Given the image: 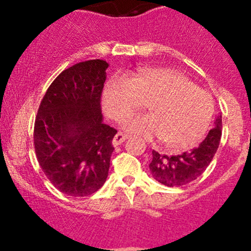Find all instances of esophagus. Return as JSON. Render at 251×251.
Masks as SVG:
<instances>
[{"mask_svg": "<svg viewBox=\"0 0 251 251\" xmlns=\"http://www.w3.org/2000/svg\"><path fill=\"white\" fill-rule=\"evenodd\" d=\"M127 140V135L124 132H118L115 136H114L113 138V146L114 147H118L119 144H121L123 142H125Z\"/></svg>", "mask_w": 251, "mask_h": 251, "instance_id": "1", "label": "esophagus"}]
</instances>
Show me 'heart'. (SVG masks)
<instances>
[{
	"mask_svg": "<svg viewBox=\"0 0 251 251\" xmlns=\"http://www.w3.org/2000/svg\"><path fill=\"white\" fill-rule=\"evenodd\" d=\"M102 103L115 120L147 103L149 114L126 116L124 128L146 140L160 138L170 148H186L201 140L214 116L211 96L165 68L141 69L131 77L114 75L103 90Z\"/></svg>",
	"mask_w": 251,
	"mask_h": 251,
	"instance_id": "b5f03b06",
	"label": "heart"
}]
</instances>
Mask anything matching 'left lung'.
<instances>
[{
    "label": "left lung",
    "instance_id": "8db88e82",
    "mask_svg": "<svg viewBox=\"0 0 251 251\" xmlns=\"http://www.w3.org/2000/svg\"><path fill=\"white\" fill-rule=\"evenodd\" d=\"M222 135V119H216L215 126L204 141L196 148L179 155H163L153 151L149 164L154 179L168 187H181L198 178L206 170L219 148Z\"/></svg>",
    "mask_w": 251,
    "mask_h": 251
}]
</instances>
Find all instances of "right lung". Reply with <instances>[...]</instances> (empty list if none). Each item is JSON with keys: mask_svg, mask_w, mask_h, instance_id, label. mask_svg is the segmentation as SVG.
I'll return each mask as SVG.
<instances>
[{"mask_svg": "<svg viewBox=\"0 0 251 251\" xmlns=\"http://www.w3.org/2000/svg\"><path fill=\"white\" fill-rule=\"evenodd\" d=\"M105 60L77 63L60 73L45 93L34 127L36 158L50 183L72 197L104 184L118 131L103 123L100 96Z\"/></svg>", "mask_w": 251, "mask_h": 251, "instance_id": "right-lung-1", "label": "right lung"}]
</instances>
